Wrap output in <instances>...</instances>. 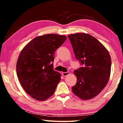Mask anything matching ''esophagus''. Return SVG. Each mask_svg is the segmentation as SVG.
Here are the masks:
<instances>
[{"label":"esophagus","mask_w":123,"mask_h":123,"mask_svg":"<svg viewBox=\"0 0 123 123\" xmlns=\"http://www.w3.org/2000/svg\"><path fill=\"white\" fill-rule=\"evenodd\" d=\"M70 74V72H62V75H63V76H67L68 75H69Z\"/></svg>","instance_id":"34e87169"}]
</instances>
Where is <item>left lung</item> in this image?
Instances as JSON below:
<instances>
[{"label": "left lung", "mask_w": 123, "mask_h": 123, "mask_svg": "<svg viewBox=\"0 0 123 123\" xmlns=\"http://www.w3.org/2000/svg\"><path fill=\"white\" fill-rule=\"evenodd\" d=\"M76 59L83 67L74 70L77 82L72 91L82 100L92 99L105 88L110 79L111 59L106 48L92 35L76 33L68 36Z\"/></svg>", "instance_id": "8db88e82"}]
</instances>
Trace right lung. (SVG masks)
Listing matches in <instances>:
<instances>
[{
  "mask_svg": "<svg viewBox=\"0 0 123 123\" xmlns=\"http://www.w3.org/2000/svg\"><path fill=\"white\" fill-rule=\"evenodd\" d=\"M64 35L45 34L36 37L20 52L16 64L20 85L29 95L44 101L54 94L61 74L53 69L54 54L66 41Z\"/></svg>",
  "mask_w": 123,
  "mask_h": 123,
  "instance_id": "obj_1",
  "label": "right lung"
}]
</instances>
